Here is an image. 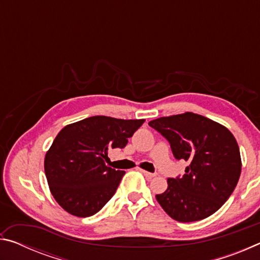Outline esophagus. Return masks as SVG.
<instances>
[{
    "label": "esophagus",
    "instance_id": "1",
    "mask_svg": "<svg viewBox=\"0 0 260 260\" xmlns=\"http://www.w3.org/2000/svg\"><path fill=\"white\" fill-rule=\"evenodd\" d=\"M141 172H142V174L144 175V177L148 178V179H151V178H153V177H156V174H155V173L147 172V171H144V170H141Z\"/></svg>",
    "mask_w": 260,
    "mask_h": 260
}]
</instances>
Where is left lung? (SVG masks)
<instances>
[{
    "mask_svg": "<svg viewBox=\"0 0 260 260\" xmlns=\"http://www.w3.org/2000/svg\"><path fill=\"white\" fill-rule=\"evenodd\" d=\"M169 141L173 156L188 161L181 178L167 179L156 200L180 222L210 217L230 199L241 174L240 148L225 126L192 112L151 120Z\"/></svg>",
    "mask_w": 260,
    "mask_h": 260,
    "instance_id": "8db88e82",
    "label": "left lung"
}]
</instances>
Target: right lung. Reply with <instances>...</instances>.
I'll return each mask as SVG.
<instances>
[{"label": "right lung", "mask_w": 260, "mask_h": 260, "mask_svg": "<svg viewBox=\"0 0 260 260\" xmlns=\"http://www.w3.org/2000/svg\"><path fill=\"white\" fill-rule=\"evenodd\" d=\"M143 122L94 116L65 126L45 158L47 181L57 203L77 217L98 213L125 174L105 164L108 151L125 148Z\"/></svg>", "instance_id": "1"}]
</instances>
